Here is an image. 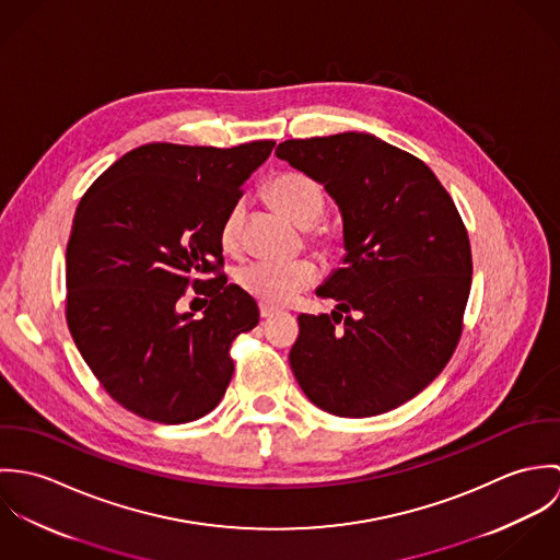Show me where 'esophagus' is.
I'll return each mask as SVG.
<instances>
[{
  "mask_svg": "<svg viewBox=\"0 0 560 560\" xmlns=\"http://www.w3.org/2000/svg\"><path fill=\"white\" fill-rule=\"evenodd\" d=\"M273 315H278V308H273V306H269V304H260V317H262V319H269V317H273Z\"/></svg>",
  "mask_w": 560,
  "mask_h": 560,
  "instance_id": "34e87169",
  "label": "esophagus"
}]
</instances>
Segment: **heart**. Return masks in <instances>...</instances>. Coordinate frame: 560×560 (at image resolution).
Listing matches in <instances>:
<instances>
[{
	"mask_svg": "<svg viewBox=\"0 0 560 560\" xmlns=\"http://www.w3.org/2000/svg\"><path fill=\"white\" fill-rule=\"evenodd\" d=\"M267 196L273 207L300 229H313L325 211V196L319 183L302 172H282L267 185ZM243 205L235 202L220 226V243L224 249H235L240 243ZM241 289L269 306H284L298 293L311 289L319 280V267L308 260L291 262H249L237 273Z\"/></svg>",
	"mask_w": 560,
	"mask_h": 560,
	"instance_id": "b5f03b06",
	"label": "heart"
}]
</instances>
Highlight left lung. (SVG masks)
<instances>
[{"label": "left lung", "mask_w": 560, "mask_h": 560, "mask_svg": "<svg viewBox=\"0 0 560 560\" xmlns=\"http://www.w3.org/2000/svg\"><path fill=\"white\" fill-rule=\"evenodd\" d=\"M278 160L313 176L342 218V267L317 289L331 315H300L289 353L317 407L390 411L451 360L472 284L466 226L427 163L358 131L287 140Z\"/></svg>", "instance_id": "8db88e82"}]
</instances>
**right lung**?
I'll return each instance as SVG.
<instances>
[{"label": "right lung", "instance_id": "obj_1", "mask_svg": "<svg viewBox=\"0 0 560 560\" xmlns=\"http://www.w3.org/2000/svg\"><path fill=\"white\" fill-rule=\"evenodd\" d=\"M273 147L153 142L83 194L67 245V323L90 371L129 411L180 424L224 397L235 371L229 349L260 315L218 273L220 226ZM187 285L212 300L200 320L177 313Z\"/></svg>", "mask_w": 560, "mask_h": 560}]
</instances>
